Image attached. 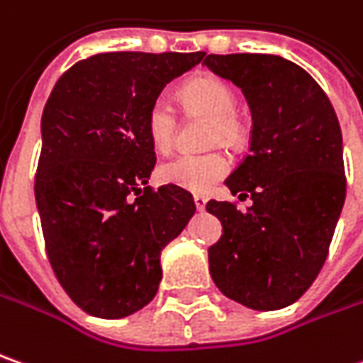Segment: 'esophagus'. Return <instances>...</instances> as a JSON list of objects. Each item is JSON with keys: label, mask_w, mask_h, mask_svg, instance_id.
<instances>
[{"label": "esophagus", "mask_w": 363, "mask_h": 363, "mask_svg": "<svg viewBox=\"0 0 363 363\" xmlns=\"http://www.w3.org/2000/svg\"><path fill=\"white\" fill-rule=\"evenodd\" d=\"M194 202H196V208L204 210L208 200H206V196H202V194H194Z\"/></svg>", "instance_id": "34e87169"}]
</instances>
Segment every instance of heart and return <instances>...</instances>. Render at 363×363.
I'll return each instance as SVG.
<instances>
[{"label": "heart", "instance_id": "b5f03b06", "mask_svg": "<svg viewBox=\"0 0 363 363\" xmlns=\"http://www.w3.org/2000/svg\"><path fill=\"white\" fill-rule=\"evenodd\" d=\"M179 101L188 114L206 116L212 122L210 140L239 145L243 140L245 126L235 114L237 96L227 82L214 75H198L179 89ZM147 136L155 151L167 153L173 147L177 116L172 104L155 100L145 118ZM228 172V159L223 153L177 155L159 167V177L165 184L190 191H208Z\"/></svg>", "mask_w": 363, "mask_h": 363}]
</instances>
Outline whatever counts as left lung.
Masks as SVG:
<instances>
[{
    "label": "left lung",
    "instance_id": "left-lung-1",
    "mask_svg": "<svg viewBox=\"0 0 363 363\" xmlns=\"http://www.w3.org/2000/svg\"><path fill=\"white\" fill-rule=\"evenodd\" d=\"M204 65L241 87L251 147L225 179L253 204L210 200L223 225L208 249L210 276L230 300L278 311L311 288L345 202L343 138L335 110L302 67L276 55H208Z\"/></svg>",
    "mask_w": 363,
    "mask_h": 363
}]
</instances>
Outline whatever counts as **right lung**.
Here are the masks:
<instances>
[{
  "label": "right lung",
  "mask_w": 363,
  "mask_h": 363,
  "mask_svg": "<svg viewBox=\"0 0 363 363\" xmlns=\"http://www.w3.org/2000/svg\"><path fill=\"white\" fill-rule=\"evenodd\" d=\"M204 52H101L52 87L34 182L46 255L87 315L122 318L155 298L161 251L196 212L188 190H151L145 118L163 87Z\"/></svg>",
  "instance_id": "right-lung-1"
}]
</instances>
